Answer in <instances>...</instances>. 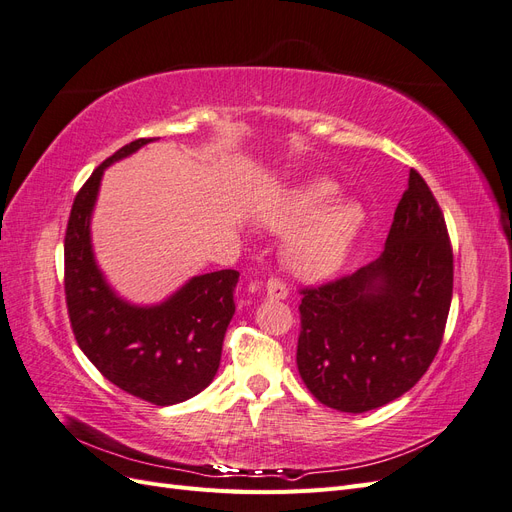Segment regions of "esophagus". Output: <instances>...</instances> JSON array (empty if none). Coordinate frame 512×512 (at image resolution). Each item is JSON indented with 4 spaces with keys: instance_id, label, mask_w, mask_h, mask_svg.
Listing matches in <instances>:
<instances>
[{
    "instance_id": "esophagus-1",
    "label": "esophagus",
    "mask_w": 512,
    "mask_h": 512,
    "mask_svg": "<svg viewBox=\"0 0 512 512\" xmlns=\"http://www.w3.org/2000/svg\"><path fill=\"white\" fill-rule=\"evenodd\" d=\"M267 297L275 301H284L288 297V286L280 280V277H271L267 282Z\"/></svg>"
}]
</instances>
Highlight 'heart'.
<instances>
[{
    "label": "heart",
    "instance_id": "heart-1",
    "mask_svg": "<svg viewBox=\"0 0 512 512\" xmlns=\"http://www.w3.org/2000/svg\"><path fill=\"white\" fill-rule=\"evenodd\" d=\"M337 194L333 181L309 179L275 194L262 209L269 228L294 230L286 243V262L297 275L314 280L337 271L363 228V207L356 200H335Z\"/></svg>",
    "mask_w": 512,
    "mask_h": 512
}]
</instances>
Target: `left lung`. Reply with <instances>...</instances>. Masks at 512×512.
<instances>
[{"label":"left lung","mask_w":512,"mask_h":512,"mask_svg":"<svg viewBox=\"0 0 512 512\" xmlns=\"http://www.w3.org/2000/svg\"><path fill=\"white\" fill-rule=\"evenodd\" d=\"M299 292L297 367L320 404L359 414L410 391L436 359L453 299V247L425 179L410 170L374 262Z\"/></svg>","instance_id":"8db88e82"}]
</instances>
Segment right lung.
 Listing matches in <instances>:
<instances>
[{"mask_svg":"<svg viewBox=\"0 0 512 512\" xmlns=\"http://www.w3.org/2000/svg\"><path fill=\"white\" fill-rule=\"evenodd\" d=\"M153 138H136L106 158L76 194L64 239V290L76 344L100 374L153 406L198 395L220 367L222 342L235 314V269L192 277L168 301L130 305L108 288L96 267L89 218L104 168Z\"/></svg>","mask_w":512,"mask_h":512,"instance_id":"add662e5","label":"right lung"}]
</instances>
